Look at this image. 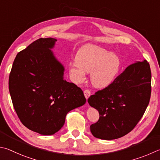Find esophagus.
<instances>
[{
    "label": "esophagus",
    "mask_w": 160,
    "mask_h": 160,
    "mask_svg": "<svg viewBox=\"0 0 160 160\" xmlns=\"http://www.w3.org/2000/svg\"><path fill=\"white\" fill-rule=\"evenodd\" d=\"M84 94H85V98H87V99H88L89 96L91 95V92H90L89 89H85V91H84Z\"/></svg>",
    "instance_id": "34e87169"
}]
</instances>
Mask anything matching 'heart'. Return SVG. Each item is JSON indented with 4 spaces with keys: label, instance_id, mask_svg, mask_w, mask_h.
Returning a JSON list of instances; mask_svg holds the SVG:
<instances>
[{
    "label": "heart",
    "instance_id": "b5f03b06",
    "mask_svg": "<svg viewBox=\"0 0 160 160\" xmlns=\"http://www.w3.org/2000/svg\"><path fill=\"white\" fill-rule=\"evenodd\" d=\"M76 62L69 64L72 80L82 82L86 72H91L92 83L97 88H106L115 78L120 66V58L115 53L94 45L81 48L75 56Z\"/></svg>",
    "mask_w": 160,
    "mask_h": 160
}]
</instances>
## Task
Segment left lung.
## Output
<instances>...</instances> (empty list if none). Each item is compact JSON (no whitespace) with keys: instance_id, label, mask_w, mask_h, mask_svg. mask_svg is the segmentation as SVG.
<instances>
[{"instance_id":"8db88e82","label":"left lung","mask_w":160,"mask_h":160,"mask_svg":"<svg viewBox=\"0 0 160 160\" xmlns=\"http://www.w3.org/2000/svg\"><path fill=\"white\" fill-rule=\"evenodd\" d=\"M151 71L146 60L133 63L103 89L96 92L88 103L99 113L90 126L96 138L112 140L125 136L138 124L148 106Z\"/></svg>"}]
</instances>
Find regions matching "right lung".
Here are the masks:
<instances>
[{
	"label": "right lung",
	"instance_id": "obj_1",
	"mask_svg": "<svg viewBox=\"0 0 160 160\" xmlns=\"http://www.w3.org/2000/svg\"><path fill=\"white\" fill-rule=\"evenodd\" d=\"M56 41L39 38L19 52L9 76L17 116L28 129L42 135L57 132L66 114L86 102L82 90L63 77L64 68L50 50Z\"/></svg>",
	"mask_w": 160,
	"mask_h": 160
}]
</instances>
